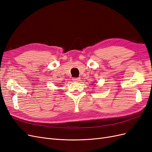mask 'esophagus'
I'll return each instance as SVG.
<instances>
[{"mask_svg":"<svg viewBox=\"0 0 152 152\" xmlns=\"http://www.w3.org/2000/svg\"><path fill=\"white\" fill-rule=\"evenodd\" d=\"M80 80V78H73V81L74 82H79Z\"/></svg>","mask_w":152,"mask_h":152,"instance_id":"esophagus-1","label":"esophagus"}]
</instances>
